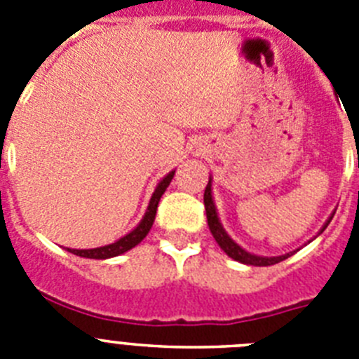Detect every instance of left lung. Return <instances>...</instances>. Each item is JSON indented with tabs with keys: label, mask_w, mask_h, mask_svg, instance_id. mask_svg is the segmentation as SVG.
<instances>
[{
	"label": "left lung",
	"mask_w": 359,
	"mask_h": 359,
	"mask_svg": "<svg viewBox=\"0 0 359 359\" xmlns=\"http://www.w3.org/2000/svg\"><path fill=\"white\" fill-rule=\"evenodd\" d=\"M203 201H205V210H207L208 226H210L212 236H214V239L217 241V244L221 246V250H223L228 257H231L233 261H239V262H243V264H252V266H271V264H277V262H280V261H286L287 257H290V253H286V255H280V257L252 255V253L244 252L239 244L233 243V241L226 236V231H224V228L221 226V223H219L217 212H215V205H214V201H212L210 180H208V185H207V189H205ZM331 219L332 217H329V221L325 223V226L322 228V231L327 228V224L331 223Z\"/></svg>",
	"instance_id": "obj_1"
}]
</instances>
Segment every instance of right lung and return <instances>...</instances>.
Segmentation results:
<instances>
[{
    "mask_svg": "<svg viewBox=\"0 0 359 359\" xmlns=\"http://www.w3.org/2000/svg\"><path fill=\"white\" fill-rule=\"evenodd\" d=\"M172 177H174V170L172 172L167 174V176H165L160 183H158L156 190H154V194H152V198H151V203H149L147 212H145L144 219H142V223L138 224V226H136L131 233H128L126 237L118 239L116 243L102 246V248H93V250H69L68 248V252L73 253V255L88 257V259H109V257H116V255H120V253L135 248L136 244L140 243V241H144V237L147 236L149 230H151L152 223H154V217H156L158 203H160V198L163 196L165 190H167L169 183L172 182Z\"/></svg>",
    "mask_w": 359,
    "mask_h": 359,
    "instance_id": "obj_1",
    "label": "right lung"
}]
</instances>
